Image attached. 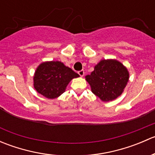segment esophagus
Returning <instances> with one entry per match:
<instances>
[{"instance_id":"obj_1","label":"esophagus","mask_w":155,"mask_h":155,"mask_svg":"<svg viewBox=\"0 0 155 155\" xmlns=\"http://www.w3.org/2000/svg\"><path fill=\"white\" fill-rule=\"evenodd\" d=\"M78 74L80 76H83L85 74V72H84V70H79V71H78Z\"/></svg>"}]
</instances>
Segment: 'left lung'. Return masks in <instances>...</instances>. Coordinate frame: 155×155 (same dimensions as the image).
<instances>
[{
	"mask_svg": "<svg viewBox=\"0 0 155 155\" xmlns=\"http://www.w3.org/2000/svg\"><path fill=\"white\" fill-rule=\"evenodd\" d=\"M85 79L96 96L103 101H111L122 94L129 79V73L118 61L102 60Z\"/></svg>",
	"mask_w": 155,
	"mask_h": 155,
	"instance_id": "left-lung-1",
	"label": "left lung"
}]
</instances>
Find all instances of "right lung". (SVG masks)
<instances>
[{
	"label": "right lung",
	"instance_id": "add662e5",
	"mask_svg": "<svg viewBox=\"0 0 155 155\" xmlns=\"http://www.w3.org/2000/svg\"><path fill=\"white\" fill-rule=\"evenodd\" d=\"M79 76L78 73L61 62H43L36 70L34 86L40 94L54 99L65 91L71 79Z\"/></svg>",
	"mask_w": 155,
	"mask_h": 155
}]
</instances>
